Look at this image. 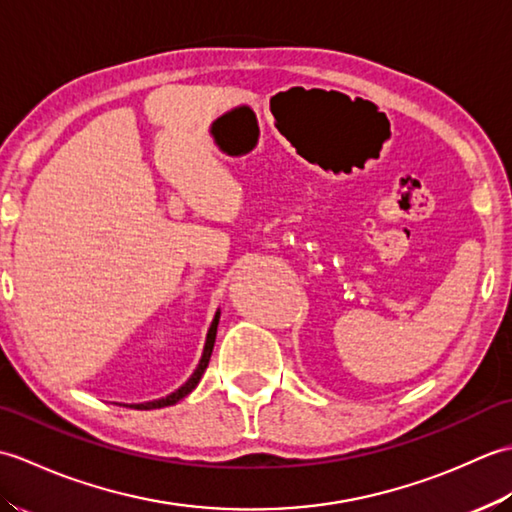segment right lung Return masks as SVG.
Masks as SVG:
<instances>
[{"mask_svg":"<svg viewBox=\"0 0 512 512\" xmlns=\"http://www.w3.org/2000/svg\"><path fill=\"white\" fill-rule=\"evenodd\" d=\"M217 323H220V314H215V319L209 328V334H206V345H204V354L200 358V365L195 372L191 374V378L184 383L180 389L173 391L167 398H160V400H151V402H143V405H132L134 409H160V407H169V405H176L178 400H182L184 396H189L191 391L198 387L202 374L206 372V367H209L211 361V354H213V345H215V334H217Z\"/></svg>","mask_w":512,"mask_h":512,"instance_id":"obj_1","label":"right lung"}]
</instances>
